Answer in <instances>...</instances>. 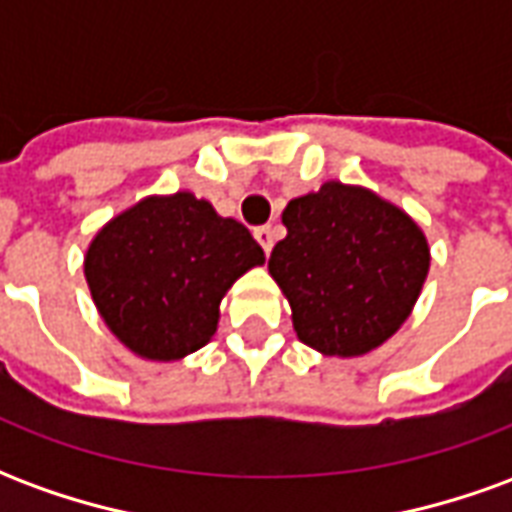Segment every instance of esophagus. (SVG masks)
<instances>
[{"mask_svg": "<svg viewBox=\"0 0 512 512\" xmlns=\"http://www.w3.org/2000/svg\"><path fill=\"white\" fill-rule=\"evenodd\" d=\"M255 238H257V244L263 246V252H271V246H274V230L268 227V224H263V227H257L255 230Z\"/></svg>", "mask_w": 512, "mask_h": 512, "instance_id": "1", "label": "esophagus"}]
</instances>
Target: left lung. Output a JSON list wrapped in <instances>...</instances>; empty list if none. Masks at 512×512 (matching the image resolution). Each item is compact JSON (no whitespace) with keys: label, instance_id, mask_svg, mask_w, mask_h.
Wrapping results in <instances>:
<instances>
[{"label":"left lung","instance_id":"obj_1","mask_svg":"<svg viewBox=\"0 0 512 512\" xmlns=\"http://www.w3.org/2000/svg\"><path fill=\"white\" fill-rule=\"evenodd\" d=\"M288 235L268 271L304 345L362 356L389 340L417 304L430 249L417 222L362 186L337 180L288 202Z\"/></svg>","mask_w":512,"mask_h":512}]
</instances>
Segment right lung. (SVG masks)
Returning <instances> with one entry per match:
<instances>
[{
    "label": "right lung",
    "instance_id": "right-lung-1",
    "mask_svg": "<svg viewBox=\"0 0 512 512\" xmlns=\"http://www.w3.org/2000/svg\"><path fill=\"white\" fill-rule=\"evenodd\" d=\"M263 263L244 224L178 191L136 202L101 227L84 277L120 343L142 359L175 362L211 343L224 293Z\"/></svg>",
    "mask_w": 512,
    "mask_h": 512
}]
</instances>
